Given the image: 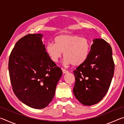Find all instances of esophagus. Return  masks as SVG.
Returning <instances> with one entry per match:
<instances>
[{
  "mask_svg": "<svg viewBox=\"0 0 124 124\" xmlns=\"http://www.w3.org/2000/svg\"><path fill=\"white\" fill-rule=\"evenodd\" d=\"M62 72L63 74H66V73H68V71L66 70V69H64V68H62Z\"/></svg>",
  "mask_w": 124,
  "mask_h": 124,
  "instance_id": "esophagus-1",
  "label": "esophagus"
}]
</instances>
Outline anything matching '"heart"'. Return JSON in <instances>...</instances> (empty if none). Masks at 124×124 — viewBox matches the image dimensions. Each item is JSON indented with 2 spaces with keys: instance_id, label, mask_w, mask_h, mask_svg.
<instances>
[{
  "instance_id": "1",
  "label": "heart",
  "mask_w": 124,
  "mask_h": 124,
  "mask_svg": "<svg viewBox=\"0 0 124 124\" xmlns=\"http://www.w3.org/2000/svg\"><path fill=\"white\" fill-rule=\"evenodd\" d=\"M54 44L48 43L46 51L54 62H57L62 56L66 64L79 66L89 57L91 51V41L77 35L61 34L54 38Z\"/></svg>"
}]
</instances>
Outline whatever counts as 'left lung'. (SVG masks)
<instances>
[{"mask_svg": "<svg viewBox=\"0 0 124 124\" xmlns=\"http://www.w3.org/2000/svg\"><path fill=\"white\" fill-rule=\"evenodd\" d=\"M87 60L73 70L75 83L73 93L85 106L101 101L110 87L114 72L110 45L103 39H96Z\"/></svg>", "mask_w": 124, "mask_h": 124, "instance_id": "8db88e82", "label": "left lung"}]
</instances>
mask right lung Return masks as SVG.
Instances as JSON below:
<instances>
[{"mask_svg": "<svg viewBox=\"0 0 124 124\" xmlns=\"http://www.w3.org/2000/svg\"><path fill=\"white\" fill-rule=\"evenodd\" d=\"M41 34L25 35L15 45L9 59V72L16 97L35 109L47 107L54 97L62 71L50 58Z\"/></svg>", "mask_w": 124, "mask_h": 124, "instance_id": "obj_1", "label": "right lung"}]
</instances>
